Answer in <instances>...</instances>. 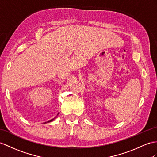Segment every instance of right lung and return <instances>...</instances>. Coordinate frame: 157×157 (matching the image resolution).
Segmentation results:
<instances>
[{
  "label": "right lung",
  "mask_w": 157,
  "mask_h": 157,
  "mask_svg": "<svg viewBox=\"0 0 157 157\" xmlns=\"http://www.w3.org/2000/svg\"><path fill=\"white\" fill-rule=\"evenodd\" d=\"M58 114H57V115H58ZM56 117H55V118H56ZM55 119V118H52V119H51V120H50V121H47V122H45V123H50V122H52L53 120Z\"/></svg>",
  "instance_id": "right-lung-1"
}]
</instances>
